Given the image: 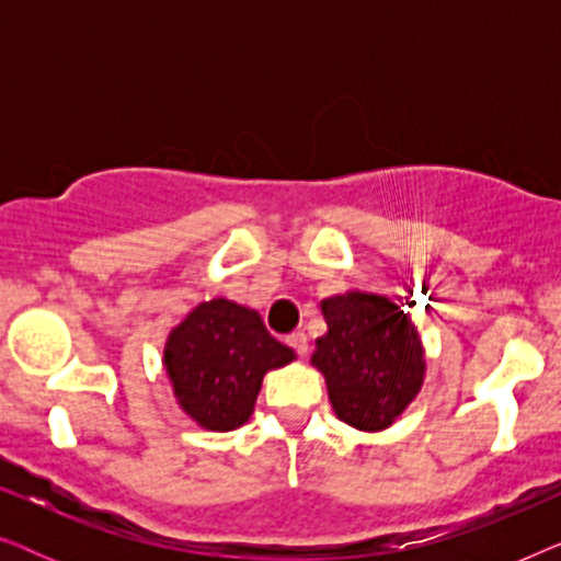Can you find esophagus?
Listing matches in <instances>:
<instances>
[{"mask_svg": "<svg viewBox=\"0 0 561 561\" xmlns=\"http://www.w3.org/2000/svg\"><path fill=\"white\" fill-rule=\"evenodd\" d=\"M288 347H294L298 352V357L309 355V336L304 332H294L288 336Z\"/></svg>", "mask_w": 561, "mask_h": 561, "instance_id": "34e87169", "label": "esophagus"}]
</instances>
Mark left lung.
<instances>
[{"label": "left lung", "mask_w": 561, "mask_h": 561, "mask_svg": "<svg viewBox=\"0 0 561 561\" xmlns=\"http://www.w3.org/2000/svg\"><path fill=\"white\" fill-rule=\"evenodd\" d=\"M321 311L329 329L311 365L324 375L336 419L359 432H382L424 386L416 327L390 298L363 290L324 298Z\"/></svg>", "instance_id": "1"}]
</instances>
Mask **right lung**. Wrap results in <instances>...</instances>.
Listing matches in <instances>:
<instances>
[{"label":"right lung","mask_w":561,"mask_h":561,"mask_svg":"<svg viewBox=\"0 0 561 561\" xmlns=\"http://www.w3.org/2000/svg\"><path fill=\"white\" fill-rule=\"evenodd\" d=\"M294 350L267 332L257 311L227 298L198 304L168 334L163 365L183 411L209 432H232L255 411L267 370Z\"/></svg>","instance_id":"right-lung-1"}]
</instances>
